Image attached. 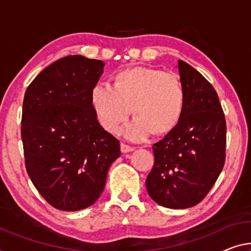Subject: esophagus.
Here are the masks:
<instances>
[{
    "label": "esophagus",
    "mask_w": 251,
    "mask_h": 251,
    "mask_svg": "<svg viewBox=\"0 0 251 251\" xmlns=\"http://www.w3.org/2000/svg\"><path fill=\"white\" fill-rule=\"evenodd\" d=\"M120 149H121V152H123V153L133 151V150H134L133 147H131V146H128V145H126V144H121L120 145Z\"/></svg>",
    "instance_id": "esophagus-1"
}]
</instances>
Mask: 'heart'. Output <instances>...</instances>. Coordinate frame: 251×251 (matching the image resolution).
Wrapping results in <instances>:
<instances>
[{"label":"heart","instance_id":"b5f03b06","mask_svg":"<svg viewBox=\"0 0 251 251\" xmlns=\"http://www.w3.org/2000/svg\"><path fill=\"white\" fill-rule=\"evenodd\" d=\"M91 103L102 128L117 132L130 112L134 115L121 133L132 141L152 132L164 134L178 125L185 107V91L178 77L160 69L134 67L119 72L113 86L95 84Z\"/></svg>","mask_w":251,"mask_h":251}]
</instances>
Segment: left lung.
Wrapping results in <instances>:
<instances>
[{
	"instance_id": "1",
	"label": "left lung",
	"mask_w": 251,
	"mask_h": 251,
	"mask_svg": "<svg viewBox=\"0 0 251 251\" xmlns=\"http://www.w3.org/2000/svg\"><path fill=\"white\" fill-rule=\"evenodd\" d=\"M185 91L182 118L152 150L155 163L146 179L153 201L169 209L199 204L217 182L226 160V126L214 87L178 60Z\"/></svg>"
}]
</instances>
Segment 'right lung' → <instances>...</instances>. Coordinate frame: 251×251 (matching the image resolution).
Returning a JSON list of instances; mask_svg holds the SVG:
<instances>
[{"mask_svg":"<svg viewBox=\"0 0 251 251\" xmlns=\"http://www.w3.org/2000/svg\"><path fill=\"white\" fill-rule=\"evenodd\" d=\"M103 67L102 60L64 57L25 91L21 138L26 172L42 198L61 211L94 204L120 156L119 140L100 126L91 103Z\"/></svg>","mask_w":251,"mask_h":251,"instance_id":"1","label":"right lung"}]
</instances>
